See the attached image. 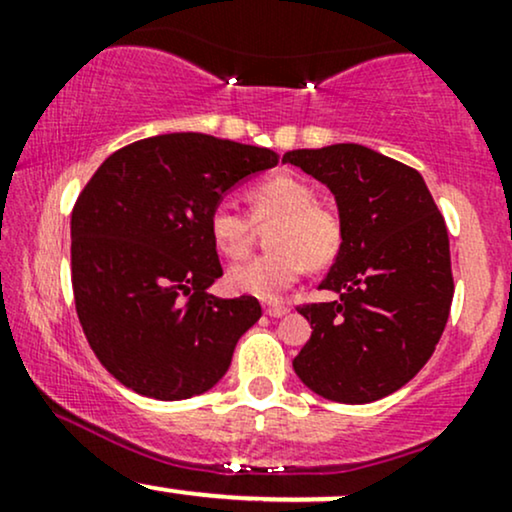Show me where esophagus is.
<instances>
[{
  "label": "esophagus",
  "mask_w": 512,
  "mask_h": 512,
  "mask_svg": "<svg viewBox=\"0 0 512 512\" xmlns=\"http://www.w3.org/2000/svg\"><path fill=\"white\" fill-rule=\"evenodd\" d=\"M264 313H267L269 317H284L286 313H289V305H284V303H264Z\"/></svg>",
  "instance_id": "1"
}]
</instances>
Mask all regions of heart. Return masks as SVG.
I'll return each instance as SVG.
<instances>
[{"instance_id": "obj_1", "label": "heart", "mask_w": 512, "mask_h": 512, "mask_svg": "<svg viewBox=\"0 0 512 512\" xmlns=\"http://www.w3.org/2000/svg\"><path fill=\"white\" fill-rule=\"evenodd\" d=\"M252 221L228 204L209 214V236L219 255L238 260L250 248L252 223H271L267 243L272 252L228 269L226 284L243 296L274 301L296 284L305 267H327L342 250V221L322 204L308 182L293 175H272L248 190Z\"/></svg>"}]
</instances>
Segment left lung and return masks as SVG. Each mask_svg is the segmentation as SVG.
Masks as SVG:
<instances>
[{"mask_svg":"<svg viewBox=\"0 0 512 512\" xmlns=\"http://www.w3.org/2000/svg\"><path fill=\"white\" fill-rule=\"evenodd\" d=\"M334 195L342 250L303 305L313 334L293 370L315 395L366 404L407 385L436 351L450 315V240L419 170L361 144L284 154Z\"/></svg>","mask_w":512,"mask_h":512,"instance_id":"left-lung-1","label":"left lung"}]
</instances>
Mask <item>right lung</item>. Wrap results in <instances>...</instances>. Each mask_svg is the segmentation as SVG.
Segmentation results:
<instances>
[{
  "label": "right lung",
  "instance_id": "1",
  "mask_svg": "<svg viewBox=\"0 0 512 512\" xmlns=\"http://www.w3.org/2000/svg\"><path fill=\"white\" fill-rule=\"evenodd\" d=\"M272 149L173 132L115 151L72 211L76 315L105 370L137 395L175 402L226 375L257 298H216L223 274L209 214Z\"/></svg>",
  "mask_w": 512,
  "mask_h": 512
}]
</instances>
